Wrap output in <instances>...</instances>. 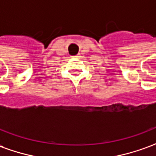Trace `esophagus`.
Instances as JSON below:
<instances>
[{
  "mask_svg": "<svg viewBox=\"0 0 156 156\" xmlns=\"http://www.w3.org/2000/svg\"><path fill=\"white\" fill-rule=\"evenodd\" d=\"M78 56H80L79 55H74V57H78Z\"/></svg>",
  "mask_w": 156,
  "mask_h": 156,
  "instance_id": "1",
  "label": "esophagus"
}]
</instances>
